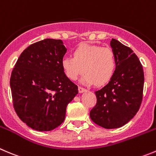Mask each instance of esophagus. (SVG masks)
<instances>
[{
	"mask_svg": "<svg viewBox=\"0 0 156 156\" xmlns=\"http://www.w3.org/2000/svg\"><path fill=\"white\" fill-rule=\"evenodd\" d=\"M78 91H79V93H83V92L87 91V90L84 88H83V87H78Z\"/></svg>",
	"mask_w": 156,
	"mask_h": 156,
	"instance_id": "esophagus-1",
	"label": "esophagus"
}]
</instances>
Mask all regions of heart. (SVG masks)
Masks as SVG:
<instances>
[{"mask_svg": "<svg viewBox=\"0 0 156 156\" xmlns=\"http://www.w3.org/2000/svg\"><path fill=\"white\" fill-rule=\"evenodd\" d=\"M74 57H66L62 66L66 76L75 81L85 72L82 84L103 86L108 83L116 69V58L110 48L82 43L73 52Z\"/></svg>", "mask_w": 156, "mask_h": 156, "instance_id": "b5f03b06", "label": "heart"}]
</instances>
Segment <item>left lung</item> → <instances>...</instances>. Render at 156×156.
I'll list each match as a JSON object with an SVG mask.
<instances>
[{
    "mask_svg": "<svg viewBox=\"0 0 156 156\" xmlns=\"http://www.w3.org/2000/svg\"><path fill=\"white\" fill-rule=\"evenodd\" d=\"M116 69L108 84L95 91L97 104L90 112L96 124L105 129L121 127L130 121L143 100L144 73L138 57L130 48L112 39Z\"/></svg>",
    "mask_w": 156,
    "mask_h": 156,
    "instance_id": "obj_1",
    "label": "left lung"
}]
</instances>
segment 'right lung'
I'll use <instances>...</instances> for the list:
<instances>
[{"label": "right lung", "mask_w": 156, "mask_h": 156, "mask_svg": "<svg viewBox=\"0 0 156 156\" xmlns=\"http://www.w3.org/2000/svg\"><path fill=\"white\" fill-rule=\"evenodd\" d=\"M62 40L46 39L20 55L10 77L13 107L20 119L37 131H51L66 118L67 105L78 94L62 66Z\"/></svg>", "instance_id": "add662e5"}]
</instances>
